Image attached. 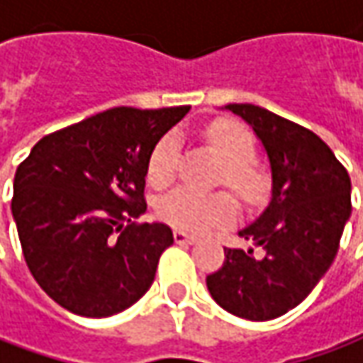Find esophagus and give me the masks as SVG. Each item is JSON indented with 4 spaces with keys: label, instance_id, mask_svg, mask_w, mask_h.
Listing matches in <instances>:
<instances>
[{
    "label": "esophagus",
    "instance_id": "34e87169",
    "mask_svg": "<svg viewBox=\"0 0 363 363\" xmlns=\"http://www.w3.org/2000/svg\"><path fill=\"white\" fill-rule=\"evenodd\" d=\"M174 240L177 244H194L198 238L194 236V234H188V232L184 230H175L174 232Z\"/></svg>",
    "mask_w": 363,
    "mask_h": 363
}]
</instances>
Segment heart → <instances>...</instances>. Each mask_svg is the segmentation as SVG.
Listing matches in <instances>:
<instances>
[{"label": "heart", "mask_w": 363, "mask_h": 363, "mask_svg": "<svg viewBox=\"0 0 363 363\" xmlns=\"http://www.w3.org/2000/svg\"><path fill=\"white\" fill-rule=\"evenodd\" d=\"M212 149L226 163L222 182L240 196L244 202H260L269 191V177L255 160V137L232 121L212 123L206 131ZM179 139L169 133L161 137L147 161V182L153 188H165L174 182ZM160 216L174 228L188 232H206L214 226L228 224L236 216L234 202L226 194H200L196 189L177 188L160 202Z\"/></svg>", "instance_id": "b5f03b06"}]
</instances>
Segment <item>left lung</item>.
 I'll list each match as a JSON object with an SVG mask.
<instances>
[{
    "label": "left lung",
    "mask_w": 363,
    "mask_h": 363,
    "mask_svg": "<svg viewBox=\"0 0 363 363\" xmlns=\"http://www.w3.org/2000/svg\"><path fill=\"white\" fill-rule=\"evenodd\" d=\"M244 119L271 165V200L238 236L262 248H226L206 285L222 309L250 319L281 317L329 271L352 216V182L313 131L257 105L224 106Z\"/></svg>",
    "instance_id": "left-lung-1"
}]
</instances>
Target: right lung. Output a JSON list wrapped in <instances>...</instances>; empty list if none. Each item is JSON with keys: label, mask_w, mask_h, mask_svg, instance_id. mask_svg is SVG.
<instances>
[{"label": "right lung", "mask_w": 363, "mask_h": 363, "mask_svg": "<svg viewBox=\"0 0 363 363\" xmlns=\"http://www.w3.org/2000/svg\"><path fill=\"white\" fill-rule=\"evenodd\" d=\"M189 106H115L42 137L13 177L11 214L35 283L82 317L121 313L174 244L161 222L135 224L153 147Z\"/></svg>", "instance_id": "add662e5"}]
</instances>
